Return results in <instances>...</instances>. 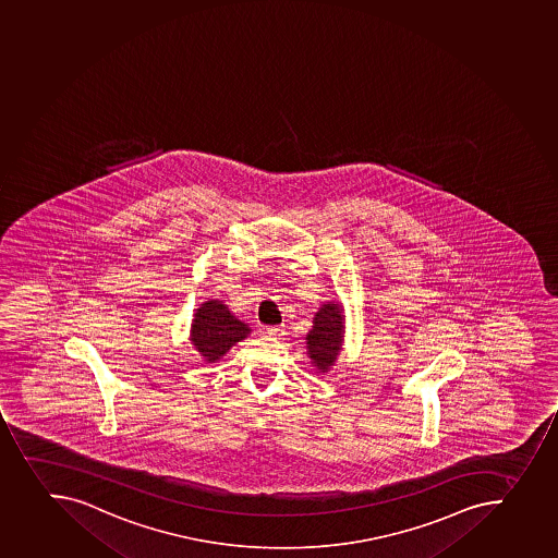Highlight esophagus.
<instances>
[{"label": "esophagus", "mask_w": 558, "mask_h": 558, "mask_svg": "<svg viewBox=\"0 0 558 558\" xmlns=\"http://www.w3.org/2000/svg\"><path fill=\"white\" fill-rule=\"evenodd\" d=\"M267 335H269V338H271V340H283V336H286V327H283V325H277V327H269V329H267Z\"/></svg>", "instance_id": "obj_1"}]
</instances>
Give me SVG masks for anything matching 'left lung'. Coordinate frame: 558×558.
<instances>
[{
    "label": "left lung",
    "instance_id": "obj_1",
    "mask_svg": "<svg viewBox=\"0 0 558 558\" xmlns=\"http://www.w3.org/2000/svg\"><path fill=\"white\" fill-rule=\"evenodd\" d=\"M307 356L319 374L330 371L340 356L341 345L345 340V313L343 305L336 300L322 303L318 313L314 314L313 329L307 336Z\"/></svg>",
    "mask_w": 558,
    "mask_h": 558
}]
</instances>
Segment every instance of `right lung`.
Instances as JSON below:
<instances>
[{"mask_svg": "<svg viewBox=\"0 0 558 558\" xmlns=\"http://www.w3.org/2000/svg\"><path fill=\"white\" fill-rule=\"evenodd\" d=\"M250 335V325L240 322L222 300H207L193 314L190 340L206 363H217Z\"/></svg>", "mask_w": 558, "mask_h": 558, "instance_id": "right-lung-1", "label": "right lung"}]
</instances>
